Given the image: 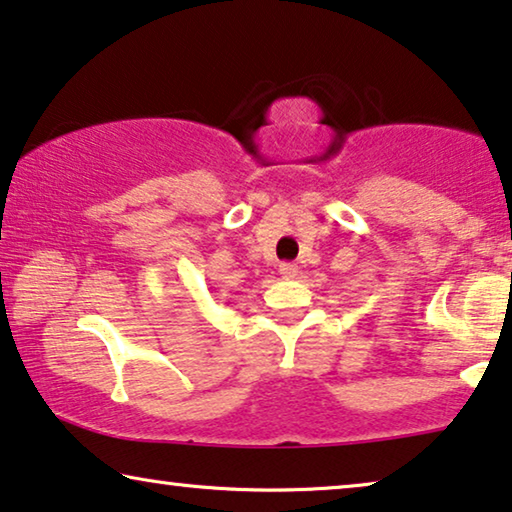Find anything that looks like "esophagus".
I'll use <instances>...</instances> for the list:
<instances>
[{
  "label": "esophagus",
  "instance_id": "obj_1",
  "mask_svg": "<svg viewBox=\"0 0 512 512\" xmlns=\"http://www.w3.org/2000/svg\"><path fill=\"white\" fill-rule=\"evenodd\" d=\"M280 276L285 278V280L296 278V276H299V266L292 264V262H282L280 264Z\"/></svg>",
  "mask_w": 512,
  "mask_h": 512
}]
</instances>
